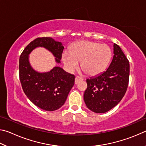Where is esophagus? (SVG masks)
<instances>
[{
  "instance_id": "obj_1",
  "label": "esophagus",
  "mask_w": 146,
  "mask_h": 146,
  "mask_svg": "<svg viewBox=\"0 0 146 146\" xmlns=\"http://www.w3.org/2000/svg\"><path fill=\"white\" fill-rule=\"evenodd\" d=\"M82 80H83V79L82 78L79 77V76H76L75 80V84H77L79 82H81V81H82Z\"/></svg>"
}]
</instances>
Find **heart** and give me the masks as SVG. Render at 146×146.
Returning <instances> with one entry per match:
<instances>
[{"label":"heart","mask_w":146,"mask_h":146,"mask_svg":"<svg viewBox=\"0 0 146 146\" xmlns=\"http://www.w3.org/2000/svg\"><path fill=\"white\" fill-rule=\"evenodd\" d=\"M111 58V51L106 44L82 40L76 42L70 52H64L62 60L67 70L72 72L80 62L82 70L90 76L102 73Z\"/></svg>","instance_id":"1"}]
</instances>
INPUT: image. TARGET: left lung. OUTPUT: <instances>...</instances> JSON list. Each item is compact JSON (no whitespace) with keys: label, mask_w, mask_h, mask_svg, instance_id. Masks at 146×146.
Instances as JSON below:
<instances>
[{"label":"left lung","mask_w":146,"mask_h":146,"mask_svg":"<svg viewBox=\"0 0 146 146\" xmlns=\"http://www.w3.org/2000/svg\"><path fill=\"white\" fill-rule=\"evenodd\" d=\"M113 57L106 71L86 80L84 100L89 110L97 113L108 112L119 103L126 92L129 62L122 49L113 44Z\"/></svg>","instance_id":"1"}]
</instances>
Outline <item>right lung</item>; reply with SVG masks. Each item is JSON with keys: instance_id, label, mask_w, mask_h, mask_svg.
I'll list each match as a JSON object with an SVG mask.
<instances>
[{"instance_id": "add662e5", "label": "right lung", "mask_w": 146, "mask_h": 146, "mask_svg": "<svg viewBox=\"0 0 146 146\" xmlns=\"http://www.w3.org/2000/svg\"><path fill=\"white\" fill-rule=\"evenodd\" d=\"M37 48L48 50L59 64L64 47L52 38H38L26 47L19 59V77L24 93L37 107L53 111L64 104L75 84V76L58 66L46 72L34 70L29 62V54Z\"/></svg>"}]
</instances>
